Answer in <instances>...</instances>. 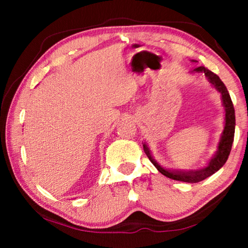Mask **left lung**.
Returning <instances> with one entry per match:
<instances>
[{
  "mask_svg": "<svg viewBox=\"0 0 248 248\" xmlns=\"http://www.w3.org/2000/svg\"><path fill=\"white\" fill-rule=\"evenodd\" d=\"M195 62V60H192ZM191 73H202L209 83L215 87V89L221 94L222 105L224 107L225 117H224V129L221 134L219 144H217V150L215 155L210 159L208 165L199 170H169L159 165L155 161L154 157L151 154V151L146 143H143V150L146 156L152 162V164L156 167L159 173L163 174L166 177L174 180H179V182L185 183H199L201 180L210 177V176L217 173L222 166L228 161V157L232 149V144L234 141V132H235V111L233 107L232 99L230 97V94L224 83L221 81L220 78L217 77L211 71L208 70L204 66H198L191 71Z\"/></svg>",
  "mask_w": 248,
  "mask_h": 248,
  "instance_id": "left-lung-1",
  "label": "left lung"
}]
</instances>
